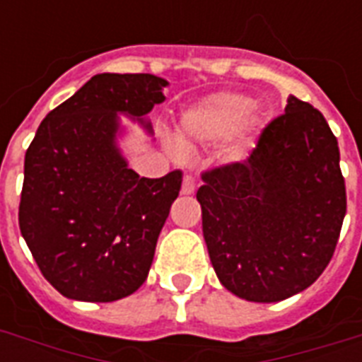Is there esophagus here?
Wrapping results in <instances>:
<instances>
[{
  "mask_svg": "<svg viewBox=\"0 0 362 362\" xmlns=\"http://www.w3.org/2000/svg\"><path fill=\"white\" fill-rule=\"evenodd\" d=\"M193 192H195V180H193V176L186 175L182 180V195H192Z\"/></svg>",
  "mask_w": 362,
  "mask_h": 362,
  "instance_id": "obj_1",
  "label": "esophagus"
}]
</instances>
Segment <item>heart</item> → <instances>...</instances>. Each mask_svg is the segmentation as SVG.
<instances>
[{"label":"heart","mask_w":362,"mask_h":362,"mask_svg":"<svg viewBox=\"0 0 362 362\" xmlns=\"http://www.w3.org/2000/svg\"><path fill=\"white\" fill-rule=\"evenodd\" d=\"M252 99L238 93H216L203 99L184 116L180 125V144L192 146L195 142H216L237 131L250 115ZM252 144L247 131H240L226 148L227 161H240Z\"/></svg>","instance_id":"b5f03b06"}]
</instances>
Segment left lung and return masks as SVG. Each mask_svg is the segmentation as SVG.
I'll return each mask as SVG.
<instances>
[{
    "label": "left lung",
    "mask_w": 362,
    "mask_h": 362,
    "mask_svg": "<svg viewBox=\"0 0 362 362\" xmlns=\"http://www.w3.org/2000/svg\"><path fill=\"white\" fill-rule=\"evenodd\" d=\"M197 201L221 286L278 303L327 269L346 216L340 150L320 110L295 95L240 163L203 173Z\"/></svg>",
    "instance_id": "left-lung-1"
}]
</instances>
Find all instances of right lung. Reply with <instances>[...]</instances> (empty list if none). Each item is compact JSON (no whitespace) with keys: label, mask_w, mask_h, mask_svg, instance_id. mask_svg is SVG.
I'll return each instance as SVG.
<instances>
[{"label":"right lung","mask_w":362,"mask_h":362,"mask_svg":"<svg viewBox=\"0 0 362 362\" xmlns=\"http://www.w3.org/2000/svg\"><path fill=\"white\" fill-rule=\"evenodd\" d=\"M167 86L148 73L92 76L48 112L25 152L20 233L64 297L112 303L146 280L182 173L141 178L129 169L120 115L152 133L146 115Z\"/></svg>","instance_id":"obj_1"}]
</instances>
